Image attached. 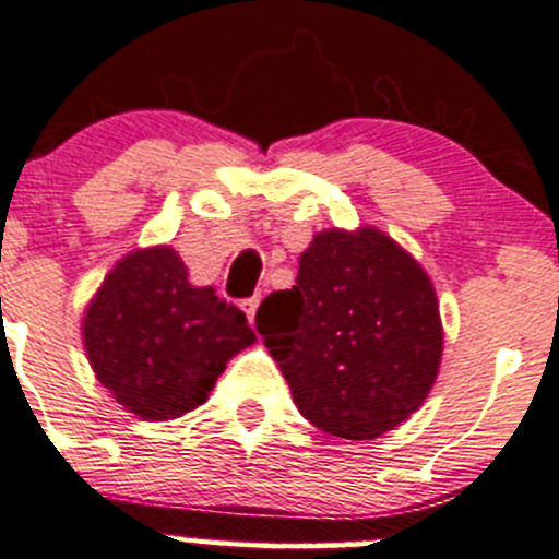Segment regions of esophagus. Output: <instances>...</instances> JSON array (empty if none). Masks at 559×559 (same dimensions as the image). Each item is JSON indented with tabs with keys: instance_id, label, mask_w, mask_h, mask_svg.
Listing matches in <instances>:
<instances>
[{
	"instance_id": "1",
	"label": "esophagus",
	"mask_w": 559,
	"mask_h": 559,
	"mask_svg": "<svg viewBox=\"0 0 559 559\" xmlns=\"http://www.w3.org/2000/svg\"><path fill=\"white\" fill-rule=\"evenodd\" d=\"M258 307H261V296H252V298H247V301H241V309H245V314L250 323H255Z\"/></svg>"
}]
</instances>
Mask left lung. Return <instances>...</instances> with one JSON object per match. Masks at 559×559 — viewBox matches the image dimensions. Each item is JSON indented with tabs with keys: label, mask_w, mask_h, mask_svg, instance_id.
I'll return each mask as SVG.
<instances>
[{
	"label": "left lung",
	"mask_w": 559,
	"mask_h": 559,
	"mask_svg": "<svg viewBox=\"0 0 559 559\" xmlns=\"http://www.w3.org/2000/svg\"><path fill=\"white\" fill-rule=\"evenodd\" d=\"M255 323L298 413L345 440L405 424L427 402L443 358L432 280L372 225L314 234L296 285L263 298Z\"/></svg>",
	"instance_id": "8db88e82"
}]
</instances>
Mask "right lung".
Returning a JSON list of instances; mask_svg holds the SVG:
<instances>
[{"mask_svg":"<svg viewBox=\"0 0 559 559\" xmlns=\"http://www.w3.org/2000/svg\"><path fill=\"white\" fill-rule=\"evenodd\" d=\"M81 334L108 394L141 421H170L209 400L255 331L212 285H192L170 245L127 252L86 304Z\"/></svg>","mask_w":559,"mask_h":559,"instance_id":"right-lung-1","label":"right lung"}]
</instances>
